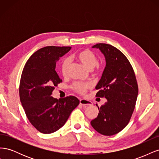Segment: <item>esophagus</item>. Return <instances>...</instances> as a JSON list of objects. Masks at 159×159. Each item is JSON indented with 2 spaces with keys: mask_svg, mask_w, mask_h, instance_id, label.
Listing matches in <instances>:
<instances>
[{
  "mask_svg": "<svg viewBox=\"0 0 159 159\" xmlns=\"http://www.w3.org/2000/svg\"><path fill=\"white\" fill-rule=\"evenodd\" d=\"M80 103L81 105H84V106H91V105H92V102L91 101L84 99H81L80 100Z\"/></svg>",
  "mask_w": 159,
  "mask_h": 159,
  "instance_id": "34e87169",
  "label": "esophagus"
}]
</instances>
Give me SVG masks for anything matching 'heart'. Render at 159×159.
Listing matches in <instances>:
<instances>
[{
  "label": "heart",
  "mask_w": 159,
  "mask_h": 159,
  "mask_svg": "<svg viewBox=\"0 0 159 159\" xmlns=\"http://www.w3.org/2000/svg\"><path fill=\"white\" fill-rule=\"evenodd\" d=\"M75 57L88 70H92L95 67V71L97 73H100L104 69L103 65L98 63L97 56L93 52L89 50H84L78 52L75 54ZM69 65L70 61L68 59H65L61 62V73L63 76H66L68 74ZM91 87L92 85L89 82H79V81L74 82L71 86L72 90L81 95L85 94Z\"/></svg>",
  "instance_id": "b5f03b06"
}]
</instances>
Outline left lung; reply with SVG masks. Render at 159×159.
I'll use <instances>...</instances> for the list:
<instances>
[{
  "mask_svg": "<svg viewBox=\"0 0 159 159\" xmlns=\"http://www.w3.org/2000/svg\"><path fill=\"white\" fill-rule=\"evenodd\" d=\"M93 48L102 51L106 60L102 78L95 87L98 89L96 97L105 98L107 101L98 107L99 113L91 125L100 134L111 136L122 131L131 119L135 107L138 84L131 63L121 51L103 43Z\"/></svg>",
  "mask_w": 159,
  "mask_h": 159,
  "instance_id": "8db88e82",
  "label": "left lung"
}]
</instances>
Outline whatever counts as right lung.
<instances>
[{"instance_id":"right-lung-1","label":"right lung","mask_w":159,"mask_h":159,"mask_svg":"<svg viewBox=\"0 0 159 159\" xmlns=\"http://www.w3.org/2000/svg\"><path fill=\"white\" fill-rule=\"evenodd\" d=\"M70 46H46L30 57L22 72L19 95L26 117L38 131L54 133L64 125L80 103L74 96L57 100L52 94L62 80L56 71V61Z\"/></svg>"}]
</instances>
